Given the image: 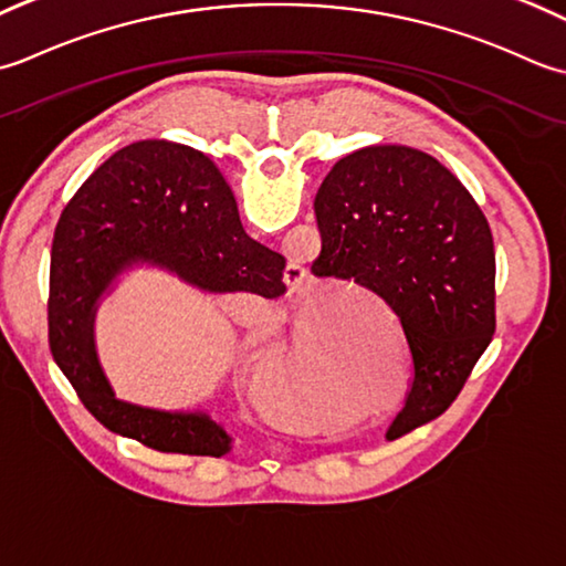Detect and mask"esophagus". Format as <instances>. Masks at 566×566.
Returning a JSON list of instances; mask_svg holds the SVG:
<instances>
[{
    "label": "esophagus",
    "mask_w": 566,
    "mask_h": 566,
    "mask_svg": "<svg viewBox=\"0 0 566 566\" xmlns=\"http://www.w3.org/2000/svg\"><path fill=\"white\" fill-rule=\"evenodd\" d=\"M293 274H295V275L300 274L301 279L294 280L292 277ZM303 275H305V271H303V269H300V266H287V273H285V279H287V285H293V287H297V285H300V283H303ZM291 277L294 280L293 282L290 281Z\"/></svg>",
    "instance_id": "1"
}]
</instances>
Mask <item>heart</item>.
I'll return each instance as SVG.
<instances>
[{
  "label": "heart",
  "mask_w": 566,
  "mask_h": 566,
  "mask_svg": "<svg viewBox=\"0 0 566 566\" xmlns=\"http://www.w3.org/2000/svg\"><path fill=\"white\" fill-rule=\"evenodd\" d=\"M295 354H300V349H297V352H295ZM317 424H322V422H317Z\"/></svg>",
  "instance_id": "b5f03b06"
}]
</instances>
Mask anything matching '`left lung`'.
I'll return each mask as SVG.
<instances>
[{"label":"left lung","mask_w":566,"mask_h":566,"mask_svg":"<svg viewBox=\"0 0 566 566\" xmlns=\"http://www.w3.org/2000/svg\"><path fill=\"white\" fill-rule=\"evenodd\" d=\"M319 281L347 283L394 317L410 361L386 437L452 406L495 332V251L481 207L440 160L368 146L334 164L315 198Z\"/></svg>","instance_id":"obj_1"}]
</instances>
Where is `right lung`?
Segmentation results:
<instances>
[{
    "label": "right lung",
    "instance_id": "1",
    "mask_svg": "<svg viewBox=\"0 0 566 566\" xmlns=\"http://www.w3.org/2000/svg\"><path fill=\"white\" fill-rule=\"evenodd\" d=\"M151 263L210 293H285V259L241 227L237 200L202 151L148 138L109 156L57 219L49 279V347L83 406L156 452L222 457L232 437L205 412L117 400L95 352V313L112 281Z\"/></svg>",
    "mask_w": 566,
    "mask_h": 566
}]
</instances>
